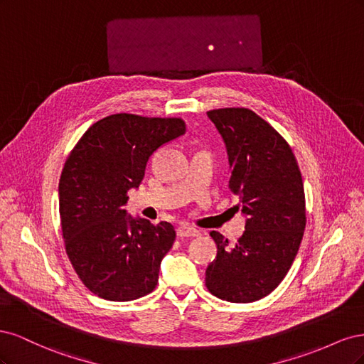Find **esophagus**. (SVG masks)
I'll return each mask as SVG.
<instances>
[{"instance_id": "34e87169", "label": "esophagus", "mask_w": 364, "mask_h": 364, "mask_svg": "<svg viewBox=\"0 0 364 364\" xmlns=\"http://www.w3.org/2000/svg\"><path fill=\"white\" fill-rule=\"evenodd\" d=\"M200 232L196 228L191 226H179L178 228V237L181 238H193V237H199Z\"/></svg>"}]
</instances>
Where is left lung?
Instances as JSON below:
<instances>
[{
  "label": "left lung",
  "mask_w": 364,
  "mask_h": 364,
  "mask_svg": "<svg viewBox=\"0 0 364 364\" xmlns=\"http://www.w3.org/2000/svg\"><path fill=\"white\" fill-rule=\"evenodd\" d=\"M208 118L225 142L229 190L246 225L234 246L213 230L217 257L205 282L218 299L253 302L278 287L299 250L306 220L302 176L287 141L250 109H215Z\"/></svg>",
  "instance_id": "obj_1"
}]
</instances>
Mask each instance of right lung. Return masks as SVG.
I'll list each match as a JSON object with an SVG mask.
<instances>
[{
	"instance_id": "add662e5",
	"label": "right lung",
	"mask_w": 364,
	"mask_h": 364,
	"mask_svg": "<svg viewBox=\"0 0 364 364\" xmlns=\"http://www.w3.org/2000/svg\"><path fill=\"white\" fill-rule=\"evenodd\" d=\"M183 134L179 118L109 115L85 132L65 162L59 181L65 247L82 282L103 299L134 301L156 287L174 228L132 217L124 206L153 153Z\"/></svg>"
}]
</instances>
